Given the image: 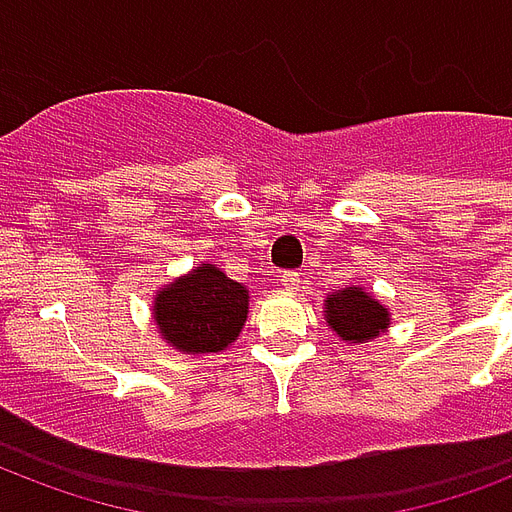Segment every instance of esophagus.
I'll use <instances>...</instances> for the list:
<instances>
[{
    "instance_id": "1",
    "label": "esophagus",
    "mask_w": 512,
    "mask_h": 512,
    "mask_svg": "<svg viewBox=\"0 0 512 512\" xmlns=\"http://www.w3.org/2000/svg\"><path fill=\"white\" fill-rule=\"evenodd\" d=\"M281 287L287 289V292H297V287H300V276H297L295 271H287L281 273Z\"/></svg>"
}]
</instances>
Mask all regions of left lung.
<instances>
[{
	"mask_svg": "<svg viewBox=\"0 0 512 512\" xmlns=\"http://www.w3.org/2000/svg\"><path fill=\"white\" fill-rule=\"evenodd\" d=\"M324 321L327 327L348 345L372 342L388 332L390 308L382 305L369 289L350 284L324 300Z\"/></svg>",
	"mask_w": 512,
	"mask_h": 512,
	"instance_id": "8db88e82",
	"label": "left lung"
}]
</instances>
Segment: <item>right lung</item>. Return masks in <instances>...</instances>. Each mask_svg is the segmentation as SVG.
I'll return each mask as SVG.
<instances>
[{"mask_svg": "<svg viewBox=\"0 0 512 512\" xmlns=\"http://www.w3.org/2000/svg\"><path fill=\"white\" fill-rule=\"evenodd\" d=\"M154 324L170 348L204 356L239 340L249 313V289L228 279L217 265L201 263L159 287Z\"/></svg>", "mask_w": 512, "mask_h": 512, "instance_id": "right-lung-1", "label": "right lung"}]
</instances>
